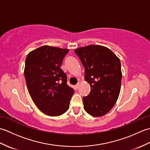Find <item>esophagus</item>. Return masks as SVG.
Returning a JSON list of instances; mask_svg holds the SVG:
<instances>
[{"mask_svg": "<svg viewBox=\"0 0 150 150\" xmlns=\"http://www.w3.org/2000/svg\"><path fill=\"white\" fill-rule=\"evenodd\" d=\"M79 86H80V82H78V83L75 85V88L77 90V89L79 88Z\"/></svg>", "mask_w": 150, "mask_h": 150, "instance_id": "esophagus-1", "label": "esophagus"}]
</instances>
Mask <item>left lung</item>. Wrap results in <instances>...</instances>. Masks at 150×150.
<instances>
[{"instance_id":"8db88e82","label":"left lung","mask_w":150,"mask_h":150,"mask_svg":"<svg viewBox=\"0 0 150 150\" xmlns=\"http://www.w3.org/2000/svg\"><path fill=\"white\" fill-rule=\"evenodd\" d=\"M75 53L84 67V79L91 87L90 94L83 97L84 110L91 116H103L112 109L120 93V59L108 47L99 45L79 47Z\"/></svg>"}]
</instances>
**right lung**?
Segmentation results:
<instances>
[{
  "instance_id": "add662e5",
  "label": "right lung",
  "mask_w": 150,
  "mask_h": 150,
  "mask_svg": "<svg viewBox=\"0 0 150 150\" xmlns=\"http://www.w3.org/2000/svg\"><path fill=\"white\" fill-rule=\"evenodd\" d=\"M68 52V49L42 46L26 57L24 77L28 91L37 108L47 115L65 113L74 93L60 68Z\"/></svg>"
}]
</instances>
